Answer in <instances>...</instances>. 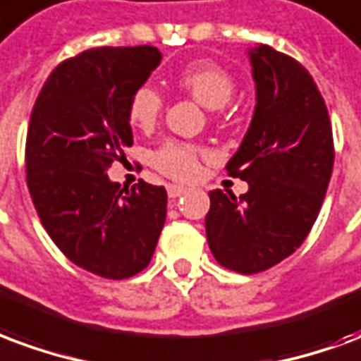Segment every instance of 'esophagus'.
<instances>
[{"label":"esophagus","mask_w":361,"mask_h":361,"mask_svg":"<svg viewBox=\"0 0 361 361\" xmlns=\"http://www.w3.org/2000/svg\"><path fill=\"white\" fill-rule=\"evenodd\" d=\"M185 193H188V189L181 188V185H168V197L170 199H178V197Z\"/></svg>","instance_id":"34e87169"}]
</instances>
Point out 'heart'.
<instances>
[{
  "mask_svg": "<svg viewBox=\"0 0 361 361\" xmlns=\"http://www.w3.org/2000/svg\"><path fill=\"white\" fill-rule=\"evenodd\" d=\"M178 85L210 111L228 105L233 97L235 82L228 72L212 63H195L178 74ZM162 113V97L151 85H141L130 97L128 116L137 128H151ZM199 147L183 141H168L153 154L154 168L173 180H191L201 168Z\"/></svg>",
  "mask_w": 361,
  "mask_h": 361,
  "instance_id": "1",
  "label": "heart"
}]
</instances>
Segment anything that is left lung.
<instances>
[{"mask_svg":"<svg viewBox=\"0 0 361 361\" xmlns=\"http://www.w3.org/2000/svg\"><path fill=\"white\" fill-rule=\"evenodd\" d=\"M256 106L226 170L248 183L239 199L210 191L208 247L220 266L258 274L300 247L317 220L333 172V130L316 82L269 45L248 51Z\"/></svg>","mask_w":361,"mask_h":361,"instance_id":"left-lung-1","label":"left lung"}]
</instances>
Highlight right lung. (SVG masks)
Wrapping results in <instances>:
<instances>
[{
	"label": "right lung",
	"mask_w": 361,
	"mask_h": 361,
	"mask_svg": "<svg viewBox=\"0 0 361 361\" xmlns=\"http://www.w3.org/2000/svg\"><path fill=\"white\" fill-rule=\"evenodd\" d=\"M153 45L93 47L45 80L26 135V183L61 252L106 279L145 269L166 220V189L109 180L133 135L132 93L160 65Z\"/></svg>",
	"instance_id": "obj_1"
}]
</instances>
